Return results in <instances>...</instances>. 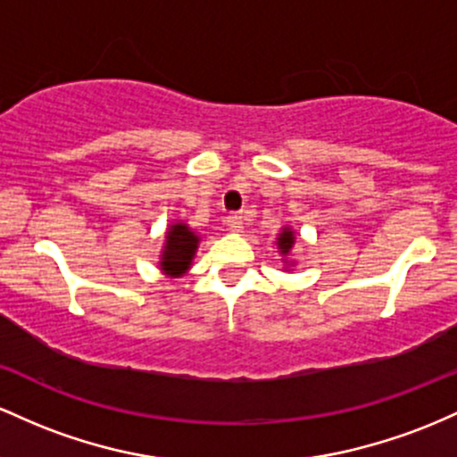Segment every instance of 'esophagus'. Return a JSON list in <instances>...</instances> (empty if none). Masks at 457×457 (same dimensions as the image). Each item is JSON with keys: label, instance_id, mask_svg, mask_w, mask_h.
Listing matches in <instances>:
<instances>
[{"label": "esophagus", "instance_id": "34e87169", "mask_svg": "<svg viewBox=\"0 0 457 457\" xmlns=\"http://www.w3.org/2000/svg\"><path fill=\"white\" fill-rule=\"evenodd\" d=\"M227 222H228V228L233 230V233H242L245 218H244V213H233V215H228Z\"/></svg>", "mask_w": 457, "mask_h": 457}]
</instances>
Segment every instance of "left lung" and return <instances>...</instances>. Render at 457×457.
Segmentation results:
<instances>
[{
    "mask_svg": "<svg viewBox=\"0 0 457 457\" xmlns=\"http://www.w3.org/2000/svg\"><path fill=\"white\" fill-rule=\"evenodd\" d=\"M276 244H278V253L283 254V256H289V253H291V248H294V244H295V235H294V230H291L289 227H285L283 230H280L278 233V237H276ZM287 265H291L289 261H285Z\"/></svg>",
    "mask_w": 457,
    "mask_h": 457,
    "instance_id": "1",
    "label": "left lung"
}]
</instances>
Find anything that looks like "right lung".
Returning <instances> with one entry per match:
<instances>
[{"label": "right lung", "mask_w": 457, "mask_h": 457, "mask_svg": "<svg viewBox=\"0 0 457 457\" xmlns=\"http://www.w3.org/2000/svg\"><path fill=\"white\" fill-rule=\"evenodd\" d=\"M198 242H201V237L187 224H170V228L166 230V245H163L160 261L163 274L170 276V278H179V276L186 274L198 250Z\"/></svg>", "instance_id": "right-lung-1"}]
</instances>
